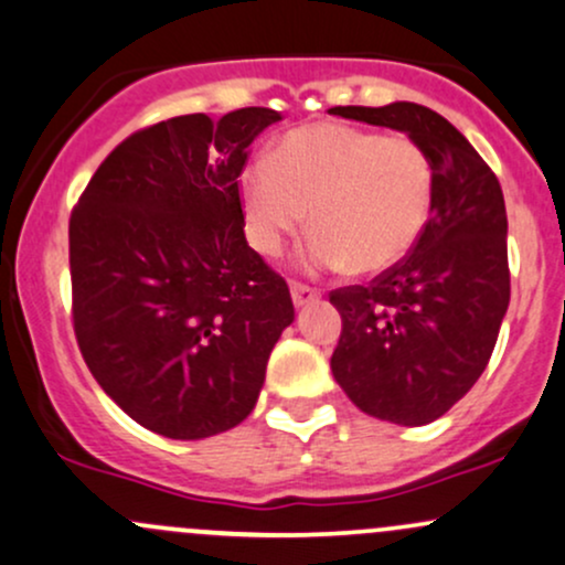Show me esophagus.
<instances>
[{"label":"esophagus","instance_id":"esophagus-1","mask_svg":"<svg viewBox=\"0 0 565 565\" xmlns=\"http://www.w3.org/2000/svg\"><path fill=\"white\" fill-rule=\"evenodd\" d=\"M289 289H291V300H295L297 308H305V305L316 302L321 297L313 287H305V284H297V281H291Z\"/></svg>","mask_w":565,"mask_h":565}]
</instances>
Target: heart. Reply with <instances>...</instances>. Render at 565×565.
Returning <instances> with one entry per match:
<instances>
[{
  "label": "heart",
  "instance_id": "heart-1",
  "mask_svg": "<svg viewBox=\"0 0 565 565\" xmlns=\"http://www.w3.org/2000/svg\"><path fill=\"white\" fill-rule=\"evenodd\" d=\"M246 238L276 257L308 217L302 252L310 270L380 274L423 236L433 204V167L406 135L316 121L291 129L270 159L238 178Z\"/></svg>",
  "mask_w": 565,
  "mask_h": 565
}]
</instances>
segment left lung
<instances>
[{"instance_id":"1","label":"left lung","mask_w":565,"mask_h":565,"mask_svg":"<svg viewBox=\"0 0 565 565\" xmlns=\"http://www.w3.org/2000/svg\"><path fill=\"white\" fill-rule=\"evenodd\" d=\"M329 114L398 129L430 159V220L412 255L369 287L329 295L342 316L332 374L348 398L377 419L427 425L476 385L508 313L502 188L468 138L430 108L398 100Z\"/></svg>"}]
</instances>
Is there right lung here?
Here are the masks:
<instances>
[{"instance_id":"add662e5","label":"right lung","mask_w":565,"mask_h":565,"mask_svg":"<svg viewBox=\"0 0 565 565\" xmlns=\"http://www.w3.org/2000/svg\"><path fill=\"white\" fill-rule=\"evenodd\" d=\"M276 121L238 108L140 129L71 212L76 342L97 385L159 436L244 423L295 321L287 281L246 244L238 199L246 148Z\"/></svg>"}]
</instances>
